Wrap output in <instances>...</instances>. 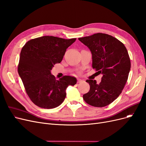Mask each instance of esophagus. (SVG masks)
<instances>
[{
    "mask_svg": "<svg viewBox=\"0 0 146 146\" xmlns=\"http://www.w3.org/2000/svg\"><path fill=\"white\" fill-rule=\"evenodd\" d=\"M83 81V80L81 79H78V83H80V82H82Z\"/></svg>",
    "mask_w": 146,
    "mask_h": 146,
    "instance_id": "1",
    "label": "esophagus"
}]
</instances>
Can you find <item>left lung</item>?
I'll use <instances>...</instances> for the list:
<instances>
[{"label": "left lung", "instance_id": "1", "mask_svg": "<svg viewBox=\"0 0 146 146\" xmlns=\"http://www.w3.org/2000/svg\"><path fill=\"white\" fill-rule=\"evenodd\" d=\"M78 39L90 49L93 68L102 74L99 84L96 80H87L90 88L83 98L90 106L105 107L119 96L127 81L131 67L127 50L118 39L104 33Z\"/></svg>", "mask_w": 146, "mask_h": 146}]
</instances>
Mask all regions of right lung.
<instances>
[{
  "label": "right lung",
  "instance_id": "add662e5",
  "mask_svg": "<svg viewBox=\"0 0 146 146\" xmlns=\"http://www.w3.org/2000/svg\"><path fill=\"white\" fill-rule=\"evenodd\" d=\"M76 40L45 36L28 41L22 48L18 73L25 91L35 105L53 109L66 96V89L77 82L76 78L65 76L56 80L51 70L62 61L67 48Z\"/></svg>",
  "mask_w": 146,
  "mask_h": 146
}]
</instances>
